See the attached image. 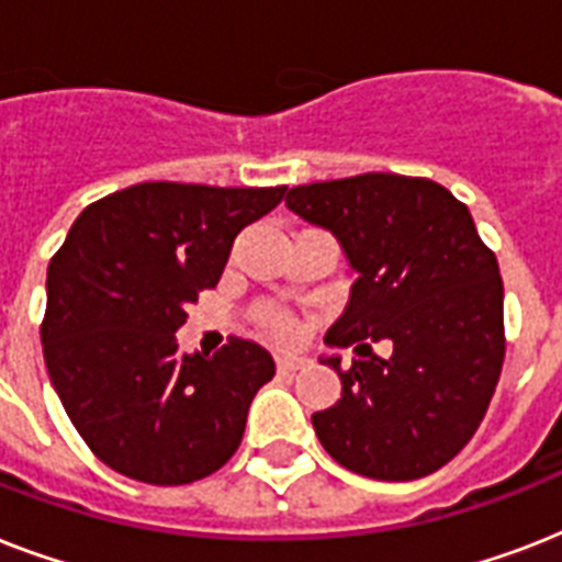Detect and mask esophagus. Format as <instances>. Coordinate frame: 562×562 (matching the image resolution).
Here are the masks:
<instances>
[{
	"instance_id": "esophagus-1",
	"label": "esophagus",
	"mask_w": 562,
	"mask_h": 562,
	"mask_svg": "<svg viewBox=\"0 0 562 562\" xmlns=\"http://www.w3.org/2000/svg\"><path fill=\"white\" fill-rule=\"evenodd\" d=\"M306 364V359H297V356H277V370L280 373H294Z\"/></svg>"
}]
</instances>
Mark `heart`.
I'll use <instances>...</instances> for the list:
<instances>
[{"label": "heart", "mask_w": 562, "mask_h": 562, "mask_svg": "<svg viewBox=\"0 0 562 562\" xmlns=\"http://www.w3.org/2000/svg\"><path fill=\"white\" fill-rule=\"evenodd\" d=\"M254 321L268 338H273V341L294 344L300 338V321L280 306L265 303V306H259L254 312Z\"/></svg>", "instance_id": "b5f03b06"}]
</instances>
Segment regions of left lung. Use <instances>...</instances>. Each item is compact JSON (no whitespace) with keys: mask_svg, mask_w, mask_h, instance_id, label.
Here are the masks:
<instances>
[{"mask_svg":"<svg viewBox=\"0 0 562 562\" xmlns=\"http://www.w3.org/2000/svg\"><path fill=\"white\" fill-rule=\"evenodd\" d=\"M285 206L326 227L359 271L329 347L391 341L387 359H324L341 400L312 414L317 440L379 481L431 475L470 443L505 361V285L470 210L446 187L356 175L294 187ZM356 347V350H359Z\"/></svg>","mask_w":562,"mask_h":562,"instance_id":"8db88e82","label":"left lung"}]
</instances>
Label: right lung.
Wrapping results in <instances>:
<instances>
[{"label": "right lung", "mask_w": 562, "mask_h": 562, "mask_svg": "<svg viewBox=\"0 0 562 562\" xmlns=\"http://www.w3.org/2000/svg\"><path fill=\"white\" fill-rule=\"evenodd\" d=\"M282 194L154 180L75 218L48 262L40 338L66 414L110 470L175 487L233 458L273 379L271 352L233 335L212 356H178L175 333L218 285L238 233Z\"/></svg>", "instance_id": "add662e5"}]
</instances>
